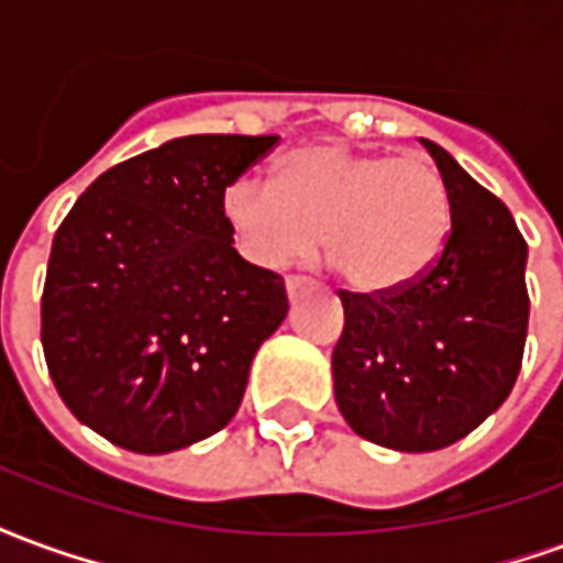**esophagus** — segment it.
<instances>
[{"label":"esophagus","instance_id":"esophagus-1","mask_svg":"<svg viewBox=\"0 0 563 563\" xmlns=\"http://www.w3.org/2000/svg\"><path fill=\"white\" fill-rule=\"evenodd\" d=\"M305 289H310V280L307 277H298V274H292V277H286V295L289 298H295V295H301Z\"/></svg>","mask_w":563,"mask_h":563}]
</instances>
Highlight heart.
<instances>
[{
    "instance_id": "heart-1",
    "label": "heart",
    "mask_w": 563,
    "mask_h": 563,
    "mask_svg": "<svg viewBox=\"0 0 563 563\" xmlns=\"http://www.w3.org/2000/svg\"><path fill=\"white\" fill-rule=\"evenodd\" d=\"M220 217L238 253L262 268L322 250L362 292L419 277L446 241L449 192L422 153H358L319 141L286 153L274 186L241 174L225 184Z\"/></svg>"
}]
</instances>
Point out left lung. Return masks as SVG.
I'll use <instances>...</instances> for the list:
<instances>
[{
	"instance_id": "1",
	"label": "left lung",
	"mask_w": 563,
	"mask_h": 563,
	"mask_svg": "<svg viewBox=\"0 0 563 563\" xmlns=\"http://www.w3.org/2000/svg\"><path fill=\"white\" fill-rule=\"evenodd\" d=\"M449 192V232L398 289L346 292L334 398L355 434L398 452L452 446L495 413L528 338V244L509 208L424 141Z\"/></svg>"
}]
</instances>
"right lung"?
<instances>
[{
    "mask_svg": "<svg viewBox=\"0 0 563 563\" xmlns=\"http://www.w3.org/2000/svg\"><path fill=\"white\" fill-rule=\"evenodd\" d=\"M277 141H165L99 174L56 229L44 358L68 410L114 446L162 455L238 413L289 298L280 274L238 256L220 196Z\"/></svg>",
    "mask_w": 563,
    "mask_h": 563,
    "instance_id": "add662e5",
    "label": "right lung"
}]
</instances>
